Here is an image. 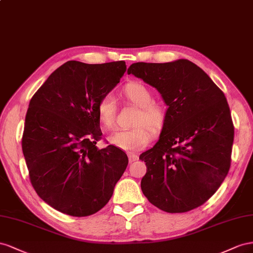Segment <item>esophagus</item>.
I'll return each instance as SVG.
<instances>
[{
    "label": "esophagus",
    "mask_w": 253,
    "mask_h": 253,
    "mask_svg": "<svg viewBox=\"0 0 253 253\" xmlns=\"http://www.w3.org/2000/svg\"><path fill=\"white\" fill-rule=\"evenodd\" d=\"M128 158H129V162H133V161H136L139 159V156L135 155V154H131L129 153L128 154Z\"/></svg>",
    "instance_id": "obj_1"
}]
</instances>
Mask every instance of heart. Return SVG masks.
I'll return each mask as SVG.
<instances>
[{
	"label": "heart",
	"instance_id": "heart-1",
	"mask_svg": "<svg viewBox=\"0 0 253 253\" xmlns=\"http://www.w3.org/2000/svg\"><path fill=\"white\" fill-rule=\"evenodd\" d=\"M126 102L139 107L133 121V128L120 129L110 135L109 141L117 147L127 151H135L146 147L153 138V133H160L169 118L168 106L155 102L151 91L141 83H130L122 90ZM97 118L107 130L115 126L118 107L111 94H106L99 99L96 108ZM153 132L151 133V131Z\"/></svg>",
	"mask_w": 253,
	"mask_h": 253
}]
</instances>
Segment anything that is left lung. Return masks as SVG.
<instances>
[{
  "label": "left lung",
  "mask_w": 253,
  "mask_h": 253,
  "mask_svg": "<svg viewBox=\"0 0 253 253\" xmlns=\"http://www.w3.org/2000/svg\"><path fill=\"white\" fill-rule=\"evenodd\" d=\"M127 72L155 86L169 106L160 139L140 156L147 167L143 194L169 213L200 207L218 190L231 165L234 126L225 94L186 59L135 62Z\"/></svg>",
  "instance_id": "left-lung-1"
}]
</instances>
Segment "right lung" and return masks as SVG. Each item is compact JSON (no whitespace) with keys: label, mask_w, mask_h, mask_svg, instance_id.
<instances>
[{"label":"right lung","mask_w":253,"mask_h":253,"mask_svg":"<svg viewBox=\"0 0 253 253\" xmlns=\"http://www.w3.org/2000/svg\"><path fill=\"white\" fill-rule=\"evenodd\" d=\"M125 61L71 60L55 70L32 97L22 150L38 196L55 210L84 217L103 209L128 158L114 145L99 149L96 108L126 72Z\"/></svg>","instance_id":"right-lung-1"}]
</instances>
